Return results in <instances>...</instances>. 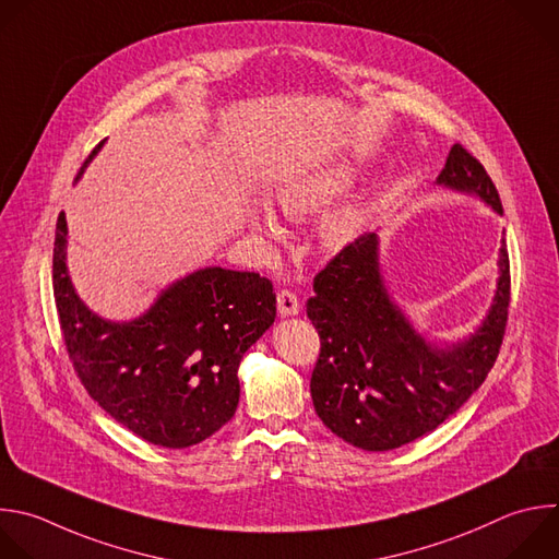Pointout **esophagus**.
Segmentation results:
<instances>
[{
    "label": "esophagus",
    "instance_id": "esophagus-1",
    "mask_svg": "<svg viewBox=\"0 0 559 559\" xmlns=\"http://www.w3.org/2000/svg\"><path fill=\"white\" fill-rule=\"evenodd\" d=\"M276 305L281 316H296L300 311V300L292 289H281L276 294Z\"/></svg>",
    "mask_w": 559,
    "mask_h": 559
}]
</instances>
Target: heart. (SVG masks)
Masks as SVG:
<instances>
[{"instance_id": "b5f03b06", "label": "heart", "mask_w": 559, "mask_h": 559, "mask_svg": "<svg viewBox=\"0 0 559 559\" xmlns=\"http://www.w3.org/2000/svg\"><path fill=\"white\" fill-rule=\"evenodd\" d=\"M353 181V168L346 164H324L300 173L285 183H281L274 202L287 217H302L329 204L333 198L344 193L348 183ZM248 222L272 239H283V226L267 209H252L248 213ZM361 226V213L355 206H342L331 211L320 222V237L322 243L331 250H337L355 239Z\"/></svg>"}]
</instances>
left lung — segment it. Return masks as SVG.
<instances>
[{
  "instance_id": "1",
  "label": "left lung",
  "mask_w": 559,
  "mask_h": 559,
  "mask_svg": "<svg viewBox=\"0 0 559 559\" xmlns=\"http://www.w3.org/2000/svg\"><path fill=\"white\" fill-rule=\"evenodd\" d=\"M439 183L474 193L502 215L485 166L463 146L450 148ZM493 305L474 335L448 348L426 342L391 302L380 274L378 235L346 243L313 278L307 316L320 335L311 400L322 424L346 443L386 452L450 419L485 382L507 326L509 252L500 248Z\"/></svg>"
}]
</instances>
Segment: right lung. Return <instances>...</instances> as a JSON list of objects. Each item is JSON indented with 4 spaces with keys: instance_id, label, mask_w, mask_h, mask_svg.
Wrapping results in <instances>:
<instances>
[{
    "instance_id": "right-lung-1",
    "label": "right lung",
    "mask_w": 559,
    "mask_h": 559,
    "mask_svg": "<svg viewBox=\"0 0 559 559\" xmlns=\"http://www.w3.org/2000/svg\"><path fill=\"white\" fill-rule=\"evenodd\" d=\"M66 243L61 213L55 302L68 355L90 397L127 430L162 448H191L226 426L239 404L241 357L276 318L272 281L206 267L164 289L138 320L109 322L76 296Z\"/></svg>"
}]
</instances>
